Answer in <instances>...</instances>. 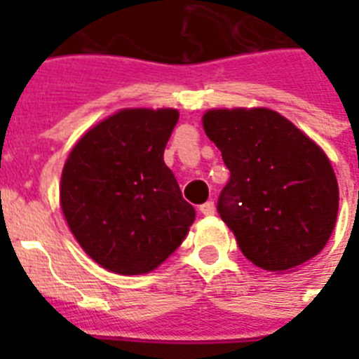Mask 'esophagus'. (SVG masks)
Segmentation results:
<instances>
[{
    "mask_svg": "<svg viewBox=\"0 0 359 359\" xmlns=\"http://www.w3.org/2000/svg\"><path fill=\"white\" fill-rule=\"evenodd\" d=\"M199 210H201V214H205V216H212L216 208H214L212 201H207L205 205H201V207H199Z\"/></svg>",
    "mask_w": 359,
    "mask_h": 359,
    "instance_id": "obj_1",
    "label": "esophagus"
}]
</instances>
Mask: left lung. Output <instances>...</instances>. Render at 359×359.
Segmentation results:
<instances>
[{"mask_svg":"<svg viewBox=\"0 0 359 359\" xmlns=\"http://www.w3.org/2000/svg\"><path fill=\"white\" fill-rule=\"evenodd\" d=\"M203 126L231 171L218 214L245 259L283 272L318 255L339 208L337 179L323 149L266 108L210 109Z\"/></svg>","mask_w":359,"mask_h":359,"instance_id":"left-lung-1","label":"left lung"}]
</instances>
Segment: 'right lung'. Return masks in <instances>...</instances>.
<instances>
[{
    "instance_id": "add662e5",
    "label": "right lung",
    "mask_w": 359,
    "mask_h": 359,
    "mask_svg": "<svg viewBox=\"0 0 359 359\" xmlns=\"http://www.w3.org/2000/svg\"><path fill=\"white\" fill-rule=\"evenodd\" d=\"M177 121V109H123L89 130L65 163V219L87 255L111 272L154 270L196 219L163 162Z\"/></svg>"
}]
</instances>
